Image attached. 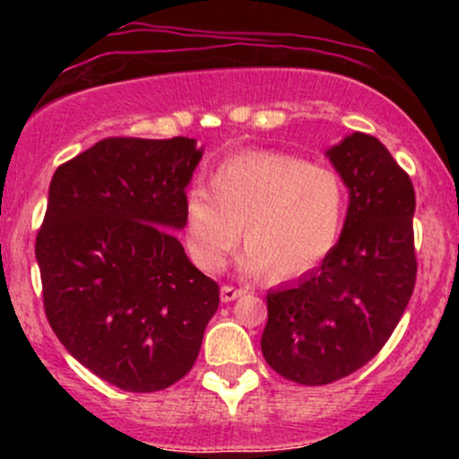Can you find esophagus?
<instances>
[{
    "label": "esophagus",
    "instance_id": "34e87169",
    "mask_svg": "<svg viewBox=\"0 0 459 459\" xmlns=\"http://www.w3.org/2000/svg\"><path fill=\"white\" fill-rule=\"evenodd\" d=\"M244 289H237V287H230V284H224L222 289H220V298H222V302H233V299L244 296Z\"/></svg>",
    "mask_w": 459,
    "mask_h": 459
}]
</instances>
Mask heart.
I'll return each instance as SVG.
<instances>
[{"label": "heart", "mask_w": 459, "mask_h": 459, "mask_svg": "<svg viewBox=\"0 0 459 459\" xmlns=\"http://www.w3.org/2000/svg\"><path fill=\"white\" fill-rule=\"evenodd\" d=\"M209 186H192L183 196L186 244L204 272L222 270L244 229L241 270L302 276L330 255L343 230L347 187L330 166L246 151L220 163Z\"/></svg>", "instance_id": "1"}]
</instances>
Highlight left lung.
I'll return each instance as SVG.
<instances>
[{
	"mask_svg": "<svg viewBox=\"0 0 459 459\" xmlns=\"http://www.w3.org/2000/svg\"><path fill=\"white\" fill-rule=\"evenodd\" d=\"M328 157L350 189L341 239L317 270L267 293L261 336L267 365L304 386L365 367L391 339L416 282L408 172L380 140L358 131Z\"/></svg>",
	"mask_w": 459,
	"mask_h": 459,
	"instance_id": "8db88e82",
	"label": "left lung"
}]
</instances>
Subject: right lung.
<instances>
[{
    "mask_svg": "<svg viewBox=\"0 0 459 459\" xmlns=\"http://www.w3.org/2000/svg\"><path fill=\"white\" fill-rule=\"evenodd\" d=\"M200 157L192 138H105L51 178L36 235L45 315L68 354L123 391L181 380L218 310V282L172 233Z\"/></svg>",
    "mask_w": 459,
    "mask_h": 459,
    "instance_id": "right-lung-1",
    "label": "right lung"
}]
</instances>
